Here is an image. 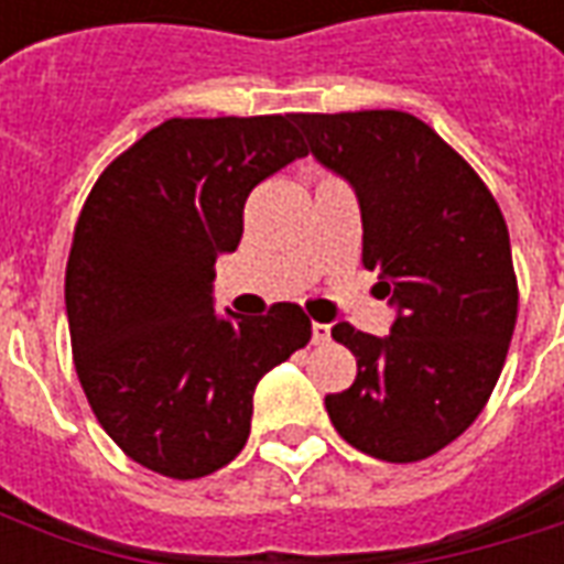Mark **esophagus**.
I'll return each mask as SVG.
<instances>
[{
  "instance_id": "esophagus-1",
  "label": "esophagus",
  "mask_w": 564,
  "mask_h": 564,
  "mask_svg": "<svg viewBox=\"0 0 564 564\" xmlns=\"http://www.w3.org/2000/svg\"><path fill=\"white\" fill-rule=\"evenodd\" d=\"M311 341H314V344H329L332 341V326H326V323H314V326H311Z\"/></svg>"
}]
</instances>
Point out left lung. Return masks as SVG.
<instances>
[{"label": "left lung", "instance_id": "1", "mask_svg": "<svg viewBox=\"0 0 564 564\" xmlns=\"http://www.w3.org/2000/svg\"><path fill=\"white\" fill-rule=\"evenodd\" d=\"M311 153L350 181L362 265L399 311L387 338L338 323L350 390L326 395L350 447L383 462L444 449L484 411L517 326L508 223L489 186L435 129L404 111L293 115Z\"/></svg>", "mask_w": 564, "mask_h": 564}]
</instances>
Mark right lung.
I'll return each instance as SVG.
<instances>
[{
    "mask_svg": "<svg viewBox=\"0 0 564 564\" xmlns=\"http://www.w3.org/2000/svg\"><path fill=\"white\" fill-rule=\"evenodd\" d=\"M305 153L293 115L172 117L123 150L80 208L66 265L75 371L99 425L150 471L196 480L229 465L259 378L311 341L293 302L220 319L210 299L247 196Z\"/></svg>",
    "mask_w": 564,
    "mask_h": 564,
    "instance_id": "right-lung-1",
    "label": "right lung"
}]
</instances>
